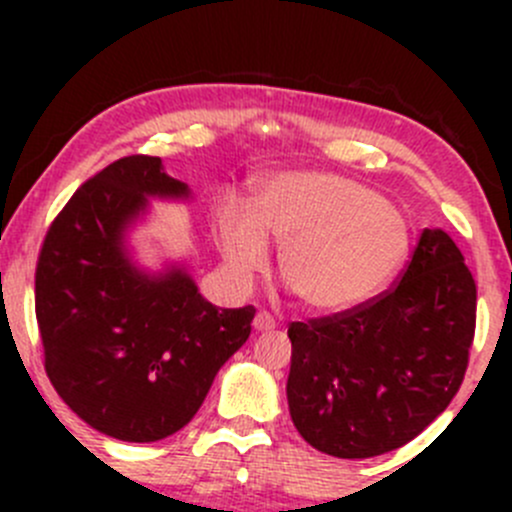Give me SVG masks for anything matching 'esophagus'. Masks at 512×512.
Instances as JSON below:
<instances>
[{
    "label": "esophagus",
    "instance_id": "1",
    "mask_svg": "<svg viewBox=\"0 0 512 512\" xmlns=\"http://www.w3.org/2000/svg\"><path fill=\"white\" fill-rule=\"evenodd\" d=\"M255 329L257 332H270V329H275V317H272L270 312H265V309H260V312L255 314Z\"/></svg>",
    "mask_w": 512,
    "mask_h": 512
}]
</instances>
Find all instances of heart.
I'll return each instance as SVG.
<instances>
[{"label":"heart","instance_id":"heart-1","mask_svg":"<svg viewBox=\"0 0 512 512\" xmlns=\"http://www.w3.org/2000/svg\"><path fill=\"white\" fill-rule=\"evenodd\" d=\"M220 250L242 285L267 270L270 242L282 245L280 275L317 314L361 307L391 285L411 252L409 218L371 185L322 170L267 180L257 208L218 205Z\"/></svg>","mask_w":512,"mask_h":512}]
</instances>
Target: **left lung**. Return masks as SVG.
<instances>
[{"instance_id": "8db88e82", "label": "left lung", "mask_w": 512, "mask_h": 512, "mask_svg": "<svg viewBox=\"0 0 512 512\" xmlns=\"http://www.w3.org/2000/svg\"><path fill=\"white\" fill-rule=\"evenodd\" d=\"M476 282L456 242L423 230L396 287L289 324V416L299 436L337 458L401 448L446 411L466 376Z\"/></svg>"}]
</instances>
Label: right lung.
I'll list each match as a JSON object with an SVG mask.
<instances>
[{"mask_svg": "<svg viewBox=\"0 0 512 512\" xmlns=\"http://www.w3.org/2000/svg\"><path fill=\"white\" fill-rule=\"evenodd\" d=\"M151 198L188 200L163 160L128 156L86 180L44 237L36 322L56 394L96 431L151 443L185 426L252 329L255 307L218 309L185 265L148 272L126 235Z\"/></svg>", "mask_w": 512, "mask_h": 512, "instance_id": "1", "label": "right lung"}]
</instances>
